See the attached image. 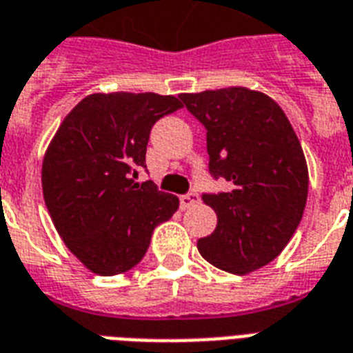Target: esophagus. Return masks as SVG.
Wrapping results in <instances>:
<instances>
[{
	"label": "esophagus",
	"mask_w": 353,
	"mask_h": 353,
	"mask_svg": "<svg viewBox=\"0 0 353 353\" xmlns=\"http://www.w3.org/2000/svg\"><path fill=\"white\" fill-rule=\"evenodd\" d=\"M179 202H181V208L187 210L190 205H194V203L200 202V196H198L196 192H189V194H185V196L179 198Z\"/></svg>",
	"instance_id": "1"
}]
</instances>
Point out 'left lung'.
<instances>
[{
    "label": "left lung",
    "mask_w": 353,
    "mask_h": 353,
    "mask_svg": "<svg viewBox=\"0 0 353 353\" xmlns=\"http://www.w3.org/2000/svg\"><path fill=\"white\" fill-rule=\"evenodd\" d=\"M179 97L208 129L211 176L232 183L202 196L216 228L198 250L234 275L260 270L288 245L307 203L309 168L296 130L262 91L236 85Z\"/></svg>",
    "instance_id": "obj_1"
}]
</instances>
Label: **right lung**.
Returning a JSON list of instances; mask_svg holds the SVG:
<instances>
[{
	"mask_svg": "<svg viewBox=\"0 0 353 353\" xmlns=\"http://www.w3.org/2000/svg\"><path fill=\"white\" fill-rule=\"evenodd\" d=\"M183 103L159 93H93L56 130L43 159L44 203L67 249L97 275L134 268L157 224L168 221L179 198L138 183L157 119Z\"/></svg>",
	"mask_w": 353,
	"mask_h": 353,
	"instance_id": "1",
	"label": "right lung"
}]
</instances>
